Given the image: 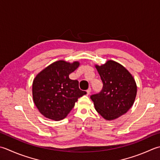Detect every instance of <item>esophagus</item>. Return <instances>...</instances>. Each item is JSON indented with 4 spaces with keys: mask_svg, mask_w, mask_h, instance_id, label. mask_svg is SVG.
I'll return each mask as SVG.
<instances>
[{
    "mask_svg": "<svg viewBox=\"0 0 160 160\" xmlns=\"http://www.w3.org/2000/svg\"><path fill=\"white\" fill-rule=\"evenodd\" d=\"M91 90H92V89H91V88H89L88 89H87V95H89V94H90V93H91Z\"/></svg>",
    "mask_w": 160,
    "mask_h": 160,
    "instance_id": "1",
    "label": "esophagus"
}]
</instances>
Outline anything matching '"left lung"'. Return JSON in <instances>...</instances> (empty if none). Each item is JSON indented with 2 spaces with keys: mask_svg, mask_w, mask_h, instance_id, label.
Returning <instances> with one entry per match:
<instances>
[{
  "mask_svg": "<svg viewBox=\"0 0 160 160\" xmlns=\"http://www.w3.org/2000/svg\"><path fill=\"white\" fill-rule=\"evenodd\" d=\"M95 67L103 86L101 92L91 96V99L97 112L105 119H116L132 106L137 91L135 80L123 66L113 60Z\"/></svg>",
  "mask_w": 160,
  "mask_h": 160,
  "instance_id": "1",
  "label": "left lung"
}]
</instances>
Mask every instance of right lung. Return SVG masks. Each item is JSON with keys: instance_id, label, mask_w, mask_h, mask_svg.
<instances>
[{"instance_id": "obj_1", "label": "right lung", "mask_w": 160, "mask_h": 160, "mask_svg": "<svg viewBox=\"0 0 160 160\" xmlns=\"http://www.w3.org/2000/svg\"><path fill=\"white\" fill-rule=\"evenodd\" d=\"M64 60L53 62L37 75L32 83V98L36 107L45 117L54 121L64 118L87 92L79 89L78 80L69 74L79 67Z\"/></svg>"}]
</instances>
